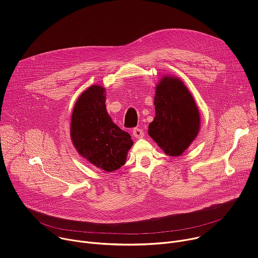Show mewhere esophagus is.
I'll list each match as a JSON object with an SVG mask.
<instances>
[{
	"mask_svg": "<svg viewBox=\"0 0 258 258\" xmlns=\"http://www.w3.org/2000/svg\"><path fill=\"white\" fill-rule=\"evenodd\" d=\"M133 135L135 138L137 139H141L144 137V131L141 127H135L133 130Z\"/></svg>",
	"mask_w": 258,
	"mask_h": 258,
	"instance_id": "obj_1",
	"label": "esophagus"
}]
</instances>
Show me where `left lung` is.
<instances>
[{
    "label": "left lung",
    "mask_w": 258,
    "mask_h": 258,
    "mask_svg": "<svg viewBox=\"0 0 258 258\" xmlns=\"http://www.w3.org/2000/svg\"><path fill=\"white\" fill-rule=\"evenodd\" d=\"M155 118L148 134L166 155L179 156L188 149L200 128L196 102L179 79L163 77L156 87Z\"/></svg>",
    "instance_id": "left-lung-1"
}]
</instances>
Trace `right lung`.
I'll list each match as a JSON object with an SVG mask.
<instances>
[{"label":"right lung","mask_w":258,"mask_h":258,"mask_svg":"<svg viewBox=\"0 0 258 258\" xmlns=\"http://www.w3.org/2000/svg\"><path fill=\"white\" fill-rule=\"evenodd\" d=\"M105 89L92 86L79 97L73 108L70 137L81 156L98 168L111 172L121 167L133 140L109 116Z\"/></svg>","instance_id":"add662e5"}]
</instances>
